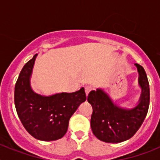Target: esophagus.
<instances>
[{
    "instance_id": "1",
    "label": "esophagus",
    "mask_w": 160,
    "mask_h": 160,
    "mask_svg": "<svg viewBox=\"0 0 160 160\" xmlns=\"http://www.w3.org/2000/svg\"><path fill=\"white\" fill-rule=\"evenodd\" d=\"M91 90H92V88H91L90 87H85V92H86V94H87V96L88 95V94L90 92V91H91Z\"/></svg>"
}]
</instances>
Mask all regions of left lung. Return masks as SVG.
<instances>
[{
    "instance_id": "obj_1",
    "label": "left lung",
    "mask_w": 160,
    "mask_h": 160,
    "mask_svg": "<svg viewBox=\"0 0 160 160\" xmlns=\"http://www.w3.org/2000/svg\"><path fill=\"white\" fill-rule=\"evenodd\" d=\"M138 83L142 88L139 103L135 108L123 109L113 103L103 90L90 91L87 101L93 107L90 126L93 134L99 140L117 143L131 138L137 132L148 114L150 103V88L143 67L135 63Z\"/></svg>"
}]
</instances>
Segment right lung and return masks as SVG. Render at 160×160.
<instances>
[{
  "label": "right lung",
  "instance_id": "right-lung-1",
  "mask_svg": "<svg viewBox=\"0 0 160 160\" xmlns=\"http://www.w3.org/2000/svg\"><path fill=\"white\" fill-rule=\"evenodd\" d=\"M36 55L25 63L17 80L14 102L25 130L37 139L53 141L66 133L70 117L87 96L83 87L73 93L42 96L32 90L29 78Z\"/></svg>",
  "mask_w": 160,
  "mask_h": 160
}]
</instances>
